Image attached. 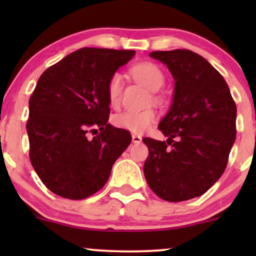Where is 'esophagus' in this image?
Returning a JSON list of instances; mask_svg holds the SVG:
<instances>
[{"instance_id":"esophagus-1","label":"esophagus","mask_w":256,"mask_h":256,"mask_svg":"<svg viewBox=\"0 0 256 256\" xmlns=\"http://www.w3.org/2000/svg\"><path fill=\"white\" fill-rule=\"evenodd\" d=\"M132 142H134V143H140V142H142V137H140V134H132Z\"/></svg>"}]
</instances>
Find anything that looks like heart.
Segmentation results:
<instances>
[{
	"instance_id": "b5f03b06",
	"label": "heart",
	"mask_w": 256,
	"mask_h": 256,
	"mask_svg": "<svg viewBox=\"0 0 256 256\" xmlns=\"http://www.w3.org/2000/svg\"><path fill=\"white\" fill-rule=\"evenodd\" d=\"M131 73L138 82H140L152 92H156L160 90L165 83V76L155 64H138L132 67ZM122 84H124L122 83V76L119 72L112 74L107 85L108 98H110L112 104H116L119 102L122 91ZM155 119H156V114L152 110H124L114 116L113 122L120 128L134 132V134H142L154 124Z\"/></svg>"
}]
</instances>
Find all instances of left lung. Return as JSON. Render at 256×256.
Instances as JSON below:
<instances>
[{
	"mask_svg": "<svg viewBox=\"0 0 256 256\" xmlns=\"http://www.w3.org/2000/svg\"><path fill=\"white\" fill-rule=\"evenodd\" d=\"M149 56L166 64L174 91L158 124L166 142L143 138L149 149L144 177L158 198L186 201L204 195L224 173L236 140V104L222 76L201 55L176 49Z\"/></svg>",
	"mask_w": 256,
	"mask_h": 256,
	"instance_id": "1",
	"label": "left lung"
}]
</instances>
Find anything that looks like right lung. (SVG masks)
Here are the masks:
<instances>
[{
	"instance_id": "obj_1",
	"label": "right lung",
	"mask_w": 256,
	"mask_h": 256,
	"mask_svg": "<svg viewBox=\"0 0 256 256\" xmlns=\"http://www.w3.org/2000/svg\"><path fill=\"white\" fill-rule=\"evenodd\" d=\"M134 50L82 48L43 72L28 101L30 160L43 184L61 198L98 192L131 143L108 124V80ZM98 128L100 134H98ZM96 136L87 138V132Z\"/></svg>"
}]
</instances>
